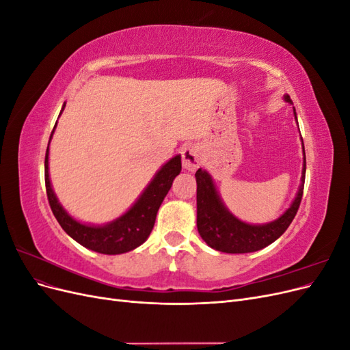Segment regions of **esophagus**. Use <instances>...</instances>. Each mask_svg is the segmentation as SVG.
<instances>
[{"label": "esophagus", "mask_w": 350, "mask_h": 350, "mask_svg": "<svg viewBox=\"0 0 350 350\" xmlns=\"http://www.w3.org/2000/svg\"><path fill=\"white\" fill-rule=\"evenodd\" d=\"M201 163V153L196 144H187L183 149V165L187 171L193 172Z\"/></svg>", "instance_id": "1"}]
</instances>
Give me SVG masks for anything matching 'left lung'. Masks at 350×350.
I'll list each match as a JSON object with an SVG mask.
<instances>
[{
    "label": "left lung",
    "instance_id": "8db88e82",
    "mask_svg": "<svg viewBox=\"0 0 350 350\" xmlns=\"http://www.w3.org/2000/svg\"><path fill=\"white\" fill-rule=\"evenodd\" d=\"M284 99L292 102L288 94H286ZM305 166L306 162L304 157L302 185L299 187V191L296 194L292 206L278 220L266 225H248L238 220L235 216H232L221 203L210 175L203 169H198L196 172L198 234L206 241L208 247L228 254L254 252L270 245L271 242L284 234V230L289 228L293 217L296 216V211L299 208L304 194Z\"/></svg>",
    "mask_w": 350,
    "mask_h": 350
}]
</instances>
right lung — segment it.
Wrapping results in <instances>:
<instances>
[{
    "instance_id": "1",
    "label": "right lung",
    "mask_w": 350,
    "mask_h": 350,
    "mask_svg": "<svg viewBox=\"0 0 350 350\" xmlns=\"http://www.w3.org/2000/svg\"><path fill=\"white\" fill-rule=\"evenodd\" d=\"M64 107H62V109H64ZM52 133H54V130H52ZM48 153L49 149H46L45 154V187L52 213H54L61 228L64 229L74 241H77L83 247H86L92 251L109 254V256L129 252L142 245V243L149 238L150 232L154 226L157 210L161 207L167 191L171 189L175 176L181 172V156H175L166 165L162 166V169L156 174L149 187L144 189L142 197L137 200V203L126 211L125 215L111 221L109 225L89 226L81 225L80 221L70 217L67 215V211L58 203L49 181Z\"/></svg>"
}]
</instances>
